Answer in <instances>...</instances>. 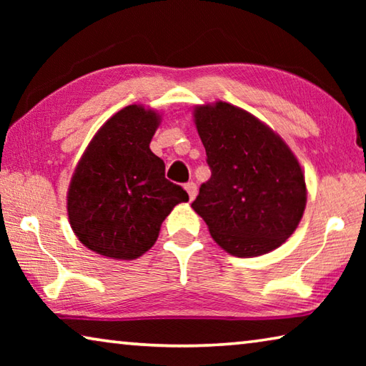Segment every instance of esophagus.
I'll use <instances>...</instances> for the list:
<instances>
[{
	"label": "esophagus",
	"mask_w": 366,
	"mask_h": 366,
	"mask_svg": "<svg viewBox=\"0 0 366 366\" xmlns=\"http://www.w3.org/2000/svg\"><path fill=\"white\" fill-rule=\"evenodd\" d=\"M185 190H187V194H189V198H190V200H194L195 195H197V184H195V182H189V184H185Z\"/></svg>",
	"instance_id": "obj_1"
}]
</instances>
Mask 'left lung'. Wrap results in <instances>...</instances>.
I'll return each mask as SVG.
<instances>
[{
	"mask_svg": "<svg viewBox=\"0 0 366 366\" xmlns=\"http://www.w3.org/2000/svg\"><path fill=\"white\" fill-rule=\"evenodd\" d=\"M195 124L212 177L192 208L231 255L250 258L277 249L299 226L307 203L294 153L255 116L224 102L197 107Z\"/></svg>",
	"mask_w": 366,
	"mask_h": 366,
	"instance_id": "obj_1",
	"label": "left lung"
}]
</instances>
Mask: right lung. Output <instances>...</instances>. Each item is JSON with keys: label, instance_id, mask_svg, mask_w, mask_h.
Segmentation results:
<instances>
[{"label": "right lung", "instance_id": "obj_1", "mask_svg": "<svg viewBox=\"0 0 366 366\" xmlns=\"http://www.w3.org/2000/svg\"><path fill=\"white\" fill-rule=\"evenodd\" d=\"M158 124L157 113L137 104L121 109L103 124L74 172L67 194L71 227L103 257L144 255L171 209L189 200L150 150Z\"/></svg>", "mask_w": 366, "mask_h": 366}]
</instances>
